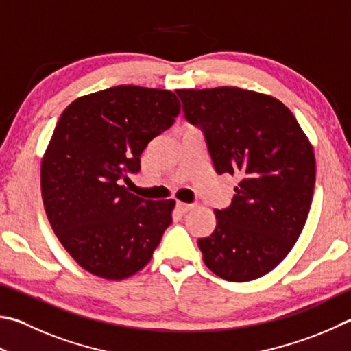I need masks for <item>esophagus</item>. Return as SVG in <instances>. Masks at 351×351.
Wrapping results in <instances>:
<instances>
[{
  "instance_id": "1",
  "label": "esophagus",
  "mask_w": 351,
  "mask_h": 351,
  "mask_svg": "<svg viewBox=\"0 0 351 351\" xmlns=\"http://www.w3.org/2000/svg\"><path fill=\"white\" fill-rule=\"evenodd\" d=\"M195 208V204H186V202H176V210L180 213H187L190 210Z\"/></svg>"
}]
</instances>
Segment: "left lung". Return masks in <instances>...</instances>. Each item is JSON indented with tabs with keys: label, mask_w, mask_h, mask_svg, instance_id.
<instances>
[{
	"label": "left lung",
	"mask_w": 351,
	"mask_h": 351,
	"mask_svg": "<svg viewBox=\"0 0 351 351\" xmlns=\"http://www.w3.org/2000/svg\"><path fill=\"white\" fill-rule=\"evenodd\" d=\"M186 119L204 132L216 173L237 175L216 228L197 241L206 265L232 282L267 275L290 253L313 199V147L270 95L239 87L178 88Z\"/></svg>",
	"instance_id": "1"
}]
</instances>
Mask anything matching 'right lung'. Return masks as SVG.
Listing matches in <instances>:
<instances>
[{"label": "right lung", "instance_id": "add662e5", "mask_svg": "<svg viewBox=\"0 0 351 351\" xmlns=\"http://www.w3.org/2000/svg\"><path fill=\"white\" fill-rule=\"evenodd\" d=\"M180 110L170 90L117 86L75 99L56 123L41 161L44 210L62 247L92 275H135L171 224L173 199H143L121 180L139 171L144 149Z\"/></svg>", "mask_w": 351, "mask_h": 351}]
</instances>
